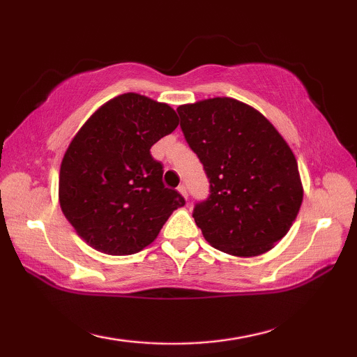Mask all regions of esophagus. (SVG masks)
<instances>
[{
  "label": "esophagus",
  "instance_id": "1",
  "mask_svg": "<svg viewBox=\"0 0 357 357\" xmlns=\"http://www.w3.org/2000/svg\"><path fill=\"white\" fill-rule=\"evenodd\" d=\"M178 190H179L181 195H183L184 198H187V189H185V185H184V184H181V185L178 187Z\"/></svg>",
  "mask_w": 357,
  "mask_h": 357
}]
</instances>
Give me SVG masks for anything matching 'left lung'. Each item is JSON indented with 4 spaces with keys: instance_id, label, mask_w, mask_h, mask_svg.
I'll return each mask as SVG.
<instances>
[{
    "instance_id": "8db88e82",
    "label": "left lung",
    "mask_w": 357,
    "mask_h": 357,
    "mask_svg": "<svg viewBox=\"0 0 357 357\" xmlns=\"http://www.w3.org/2000/svg\"><path fill=\"white\" fill-rule=\"evenodd\" d=\"M176 112L209 181V197L192 213L204 239L236 257L273 249L302 203L298 162L287 142L255 108L229 98Z\"/></svg>"
}]
</instances>
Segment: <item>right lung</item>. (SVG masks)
I'll use <instances>...</instances> for the list:
<instances>
[{
    "instance_id": "right-lung-1",
    "label": "right lung",
    "mask_w": 357,
    "mask_h": 357,
    "mask_svg": "<svg viewBox=\"0 0 357 357\" xmlns=\"http://www.w3.org/2000/svg\"><path fill=\"white\" fill-rule=\"evenodd\" d=\"M178 128L167 104L128 93L108 100L70 142L59 172L63 214L93 249L132 255L185 200L162 181L151 146Z\"/></svg>"
}]
</instances>
